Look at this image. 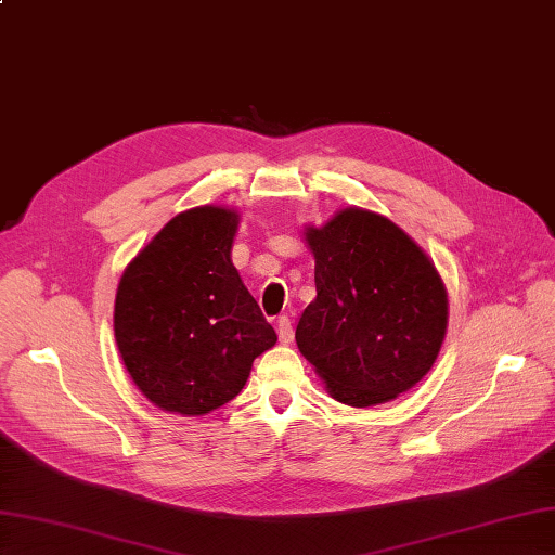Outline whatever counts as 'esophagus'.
I'll return each mask as SVG.
<instances>
[{"mask_svg": "<svg viewBox=\"0 0 555 555\" xmlns=\"http://www.w3.org/2000/svg\"><path fill=\"white\" fill-rule=\"evenodd\" d=\"M278 336H280L282 344H289V341L294 339V330H292L289 315H282V318L278 320Z\"/></svg>", "mask_w": 555, "mask_h": 555, "instance_id": "34e87169", "label": "esophagus"}]
</instances>
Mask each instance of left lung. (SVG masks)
Masks as SVG:
<instances>
[{"label":"left lung","mask_w":555,"mask_h":555,"mask_svg":"<svg viewBox=\"0 0 555 555\" xmlns=\"http://www.w3.org/2000/svg\"><path fill=\"white\" fill-rule=\"evenodd\" d=\"M318 296L296 346L330 393L370 408L398 398L434 367L448 330V294L428 256L386 216L344 209L308 228Z\"/></svg>","instance_id":"1"}]
</instances>
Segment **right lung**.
<instances>
[{
    "mask_svg": "<svg viewBox=\"0 0 555 555\" xmlns=\"http://www.w3.org/2000/svg\"><path fill=\"white\" fill-rule=\"evenodd\" d=\"M237 214L183 211L121 275L115 339L125 367L157 408L207 414L233 400L254 358L278 336L231 261Z\"/></svg>",
    "mask_w": 555,
    "mask_h": 555,
    "instance_id": "right-lung-1",
    "label": "right lung"
}]
</instances>
